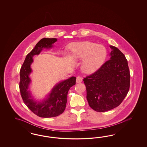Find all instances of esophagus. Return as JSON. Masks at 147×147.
<instances>
[{"mask_svg": "<svg viewBox=\"0 0 147 147\" xmlns=\"http://www.w3.org/2000/svg\"><path fill=\"white\" fill-rule=\"evenodd\" d=\"M82 81V78L81 76H78L76 78V82L77 83H81Z\"/></svg>", "mask_w": 147, "mask_h": 147, "instance_id": "1", "label": "esophagus"}]
</instances>
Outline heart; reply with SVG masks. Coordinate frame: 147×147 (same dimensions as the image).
<instances>
[{
    "label": "heart",
    "mask_w": 147,
    "mask_h": 147,
    "mask_svg": "<svg viewBox=\"0 0 147 147\" xmlns=\"http://www.w3.org/2000/svg\"><path fill=\"white\" fill-rule=\"evenodd\" d=\"M74 58L82 60L81 69L86 74H91L97 71L102 65L106 57L105 47L89 41L74 43L69 46Z\"/></svg>",
    "instance_id": "obj_1"
}]
</instances>
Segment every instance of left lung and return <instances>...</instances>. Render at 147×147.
<instances>
[{"instance_id": "left-lung-1", "label": "left lung", "mask_w": 147, "mask_h": 147, "mask_svg": "<svg viewBox=\"0 0 147 147\" xmlns=\"http://www.w3.org/2000/svg\"><path fill=\"white\" fill-rule=\"evenodd\" d=\"M110 58L98 71L84 79L89 106L104 112L119 106L129 91L130 76L128 61L119 49L109 46Z\"/></svg>"}]
</instances>
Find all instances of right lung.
<instances>
[{
	"label": "right lung",
	"mask_w": 147,
	"mask_h": 147,
	"mask_svg": "<svg viewBox=\"0 0 147 147\" xmlns=\"http://www.w3.org/2000/svg\"><path fill=\"white\" fill-rule=\"evenodd\" d=\"M57 41L56 38H42L28 54L20 71L19 88L25 104L33 113L41 117H53L60 115L66 107L67 94L73 86L76 85V78L71 76L57 84L41 101H36L28 90L31 82L30 76L32 71L31 65L33 57L39 55L44 49H51Z\"/></svg>",
	"instance_id": "obj_1"
}]
</instances>
